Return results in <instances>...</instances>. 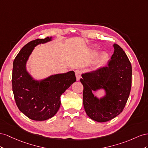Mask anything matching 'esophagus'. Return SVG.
Wrapping results in <instances>:
<instances>
[{"instance_id":"obj_1","label":"esophagus","mask_w":148,"mask_h":148,"mask_svg":"<svg viewBox=\"0 0 148 148\" xmlns=\"http://www.w3.org/2000/svg\"><path fill=\"white\" fill-rule=\"evenodd\" d=\"M81 71L80 70H76L75 71V76H76V79L77 81H79L81 77Z\"/></svg>"}]
</instances>
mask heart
I'll use <instances>...</instances> for the list:
<instances>
[{"instance_id":"b5f03b06","label":"heart","mask_w":148,"mask_h":148,"mask_svg":"<svg viewBox=\"0 0 148 148\" xmlns=\"http://www.w3.org/2000/svg\"><path fill=\"white\" fill-rule=\"evenodd\" d=\"M107 58V56L106 54H103L102 58H101L100 60V62L101 64H103V63L105 62V61H106Z\"/></svg>"}]
</instances>
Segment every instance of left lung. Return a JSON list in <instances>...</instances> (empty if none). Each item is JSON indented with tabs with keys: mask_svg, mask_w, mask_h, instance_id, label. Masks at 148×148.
<instances>
[{
	"mask_svg": "<svg viewBox=\"0 0 148 148\" xmlns=\"http://www.w3.org/2000/svg\"><path fill=\"white\" fill-rule=\"evenodd\" d=\"M114 52L107 66L95 73L82 75L84 86L83 104L87 115L98 122L110 120L122 112L132 88V67L128 56L120 46L115 43ZM102 87L107 92L99 100L92 91Z\"/></svg>",
	"mask_w": 148,
	"mask_h": 148,
	"instance_id": "obj_1",
	"label": "left lung"
}]
</instances>
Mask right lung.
<instances>
[{"label": "right lung", "instance_id": "right-lung-1", "mask_svg": "<svg viewBox=\"0 0 148 148\" xmlns=\"http://www.w3.org/2000/svg\"><path fill=\"white\" fill-rule=\"evenodd\" d=\"M49 40L47 37L29 41L13 62L12 82L16 104L20 112L33 120H46L55 115L61 105V95L76 81L74 72L70 71L38 82L26 71V62L35 46Z\"/></svg>", "mask_w": 148, "mask_h": 148}]
</instances>
